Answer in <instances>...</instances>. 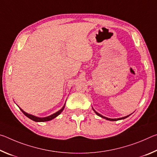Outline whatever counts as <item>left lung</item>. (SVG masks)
I'll list each match as a JSON object with an SVG mask.
<instances>
[{"mask_svg": "<svg viewBox=\"0 0 157 157\" xmlns=\"http://www.w3.org/2000/svg\"><path fill=\"white\" fill-rule=\"evenodd\" d=\"M94 111H95V113H96L98 116H100V117H102V118H105V119H107V120H109V121H116L122 120V119H124V118H127V117H128V116H129H129H127L123 117V118H116V119H112V118H107V117H105V116H102V115H101V114H100V113H98V112H96V111H95V110H94Z\"/></svg>", "mask_w": 157, "mask_h": 157, "instance_id": "1", "label": "left lung"}]
</instances>
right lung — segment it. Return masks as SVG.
<instances>
[{"mask_svg": "<svg viewBox=\"0 0 157 157\" xmlns=\"http://www.w3.org/2000/svg\"><path fill=\"white\" fill-rule=\"evenodd\" d=\"M64 107H65V105H64V106H63V107L62 109H61L59 111H58L57 112L53 113V114H52V115H50V116H48V117H45V118H39V117L34 116L31 115V114L27 113L26 112H25L24 111L21 109V108H20V109H21V111H22L23 113H24L25 116H26L28 117V118L31 119V120H33L34 121H36V122H46V121H50V120H52L53 118H56V117L58 115H59V114L62 113V111L63 110V109H64Z\"/></svg>", "mask_w": 157, "mask_h": 157, "instance_id": "add662e5", "label": "right lung"}]
</instances>
